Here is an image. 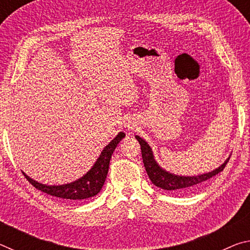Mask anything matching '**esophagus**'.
I'll return each mask as SVG.
<instances>
[{"label":"esophagus","instance_id":"esophagus-1","mask_svg":"<svg viewBox=\"0 0 250 250\" xmlns=\"http://www.w3.org/2000/svg\"><path fill=\"white\" fill-rule=\"evenodd\" d=\"M133 126H134V125L131 124V122H130V124H128V128H129V129H132Z\"/></svg>","mask_w":250,"mask_h":250}]
</instances>
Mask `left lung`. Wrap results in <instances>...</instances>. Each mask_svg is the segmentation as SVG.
Segmentation results:
<instances>
[{
	"label": "left lung",
	"mask_w": 250,
	"mask_h": 250,
	"mask_svg": "<svg viewBox=\"0 0 250 250\" xmlns=\"http://www.w3.org/2000/svg\"><path fill=\"white\" fill-rule=\"evenodd\" d=\"M135 139H137L141 146L143 163H145V167L147 175H149V179L155 186H158V188L162 189H167V191H181V189H192L198 188V186L202 185L205 181L209 180L210 177H213L218 174L219 172H222L230 158V156H228L222 166H219L218 167L210 172L189 176L177 175L164 170V168L156 162L154 159L153 151H152L151 146L147 145V142L146 140H143V139L141 137H139V135H135Z\"/></svg>",
	"instance_id": "obj_1"
}]
</instances>
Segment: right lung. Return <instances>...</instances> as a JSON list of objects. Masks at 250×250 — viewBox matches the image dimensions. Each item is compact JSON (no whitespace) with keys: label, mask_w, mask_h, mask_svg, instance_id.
<instances>
[{"label":"right lung","mask_w":250,"mask_h":250,"mask_svg":"<svg viewBox=\"0 0 250 250\" xmlns=\"http://www.w3.org/2000/svg\"><path fill=\"white\" fill-rule=\"evenodd\" d=\"M125 137L124 132H119L115 139H112L107 146L104 147L101 151L98 159L96 160L94 166L88 171L86 174H83L78 180L67 184L62 185H47L40 183L32 177L25 174L23 172L24 176L28 180L29 183L33 186H35L37 189L44 192L48 195H52L55 197L65 198V200L70 201H79V200H87V198L96 196L97 194L100 192L104 184V181L107 179L108 170H109V163L111 160V155L113 151L119 145L120 141Z\"/></svg>","instance_id":"obj_1"}]
</instances>
